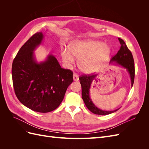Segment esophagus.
Returning <instances> with one entry per match:
<instances>
[{"label":"esophagus","mask_w":149,"mask_h":149,"mask_svg":"<svg viewBox=\"0 0 149 149\" xmlns=\"http://www.w3.org/2000/svg\"><path fill=\"white\" fill-rule=\"evenodd\" d=\"M73 79H74V81H79L78 75L76 73L73 74Z\"/></svg>","instance_id":"esophagus-1"}]
</instances>
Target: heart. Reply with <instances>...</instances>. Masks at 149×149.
Masks as SVG:
<instances>
[{
  "label": "heart",
  "instance_id": "1",
  "mask_svg": "<svg viewBox=\"0 0 149 149\" xmlns=\"http://www.w3.org/2000/svg\"><path fill=\"white\" fill-rule=\"evenodd\" d=\"M111 48L106 44L97 40L74 42L68 47V50L63 52V60L73 63V56L78 58V66L80 70L86 73L98 71L109 60Z\"/></svg>",
  "mask_w": 149,
  "mask_h": 149
}]
</instances>
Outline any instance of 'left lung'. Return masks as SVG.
Instances as JSON below:
<instances>
[{
  "label": "left lung",
  "instance_id": "1",
  "mask_svg": "<svg viewBox=\"0 0 149 149\" xmlns=\"http://www.w3.org/2000/svg\"><path fill=\"white\" fill-rule=\"evenodd\" d=\"M118 39L120 43V48L116 55L111 58L110 63L114 65L120 66L126 69L130 75V80H131V86L132 87L135 76V67L133 56L124 40L119 38ZM96 76V74L84 75L80 76L79 78L82 88V98L85 105L90 111L95 114L107 115L113 113L119 109L110 111L100 109L96 106L90 97L89 91L91 88V85L94 79H96L95 78Z\"/></svg>",
  "mask_w": 149,
  "mask_h": 149
}]
</instances>
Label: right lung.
I'll return each instance as SVG.
<instances>
[{
	"instance_id": "right-lung-1",
	"label": "right lung",
	"mask_w": 149,
	"mask_h": 149,
	"mask_svg": "<svg viewBox=\"0 0 149 149\" xmlns=\"http://www.w3.org/2000/svg\"><path fill=\"white\" fill-rule=\"evenodd\" d=\"M43 38V33L38 32L21 47L13 61L12 75L15 93L22 104L46 113L60 106L73 78V72L61 68L52 55L37 61L34 51Z\"/></svg>"
}]
</instances>
